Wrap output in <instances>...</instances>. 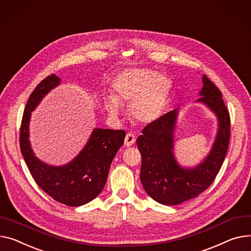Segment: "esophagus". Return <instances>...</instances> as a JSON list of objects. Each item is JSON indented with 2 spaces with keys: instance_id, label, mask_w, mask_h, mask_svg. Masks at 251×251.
Masks as SVG:
<instances>
[{
  "instance_id": "1",
  "label": "esophagus",
  "mask_w": 251,
  "mask_h": 251,
  "mask_svg": "<svg viewBox=\"0 0 251 251\" xmlns=\"http://www.w3.org/2000/svg\"><path fill=\"white\" fill-rule=\"evenodd\" d=\"M136 141V138L135 136L132 134V133H127V135L125 137V141H124V144L128 147V146H131L135 143Z\"/></svg>"
}]
</instances>
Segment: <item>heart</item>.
I'll return each mask as SVG.
<instances>
[{"mask_svg": "<svg viewBox=\"0 0 251 251\" xmlns=\"http://www.w3.org/2000/svg\"><path fill=\"white\" fill-rule=\"evenodd\" d=\"M113 96L105 99V108L112 117H118L121 106H130V115L139 124L154 122L168 100L171 80L150 70L133 69L119 74L112 83Z\"/></svg>", "mask_w": 251, "mask_h": 251, "instance_id": "heart-1", "label": "heart"}]
</instances>
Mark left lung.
<instances>
[{"mask_svg": "<svg viewBox=\"0 0 251 251\" xmlns=\"http://www.w3.org/2000/svg\"><path fill=\"white\" fill-rule=\"evenodd\" d=\"M196 102L206 105L218 119V131L209 154L194 168L180 166L174 155V133L178 109L149 123L137 140L142 156L140 180L145 192L163 205H178L207 190L225 159L230 138V116L222 94L203 75V88Z\"/></svg>", "mask_w": 251, "mask_h": 251, "instance_id": "obj_1", "label": "left lung"}]
</instances>
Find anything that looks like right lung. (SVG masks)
I'll return each mask as SVG.
<instances>
[{"label":"right lung","mask_w":251,"mask_h":251,"mask_svg":"<svg viewBox=\"0 0 251 251\" xmlns=\"http://www.w3.org/2000/svg\"><path fill=\"white\" fill-rule=\"evenodd\" d=\"M59 83L60 78L51 75L38 83L30 95L21 123L20 149L30 174L39 188L55 201L77 207L91 202L104 189L110 165L123 145L126 133L124 130L95 128L86 146L71 162L53 166L38 159L29 141L31 112L38 106L42 98Z\"/></svg>","instance_id":"1"}]
</instances>
